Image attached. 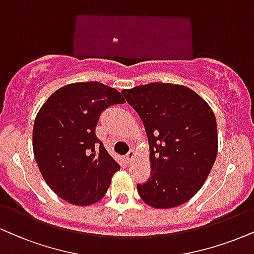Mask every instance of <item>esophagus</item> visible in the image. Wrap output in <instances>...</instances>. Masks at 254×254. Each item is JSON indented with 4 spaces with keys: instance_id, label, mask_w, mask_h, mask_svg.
Masks as SVG:
<instances>
[{
    "instance_id": "1",
    "label": "esophagus",
    "mask_w": 254,
    "mask_h": 254,
    "mask_svg": "<svg viewBox=\"0 0 254 254\" xmlns=\"http://www.w3.org/2000/svg\"><path fill=\"white\" fill-rule=\"evenodd\" d=\"M135 158H136V154H135V151H133V150H130L127 154V162H129V163L135 161Z\"/></svg>"
}]
</instances>
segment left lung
I'll list each match as a JSON object with an SVG mask.
<instances>
[{"label": "left lung", "instance_id": "1", "mask_svg": "<svg viewBox=\"0 0 254 254\" xmlns=\"http://www.w3.org/2000/svg\"><path fill=\"white\" fill-rule=\"evenodd\" d=\"M142 119L151 173L137 185L154 208H173L200 190L218 155V129L209 105L183 85L151 82L122 91Z\"/></svg>", "mask_w": 254, "mask_h": 254}]
</instances>
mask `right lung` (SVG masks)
I'll return each instance as SVG.
<instances>
[{"instance_id":"add662e5","label":"right lung","mask_w":254,"mask_h":254,"mask_svg":"<svg viewBox=\"0 0 254 254\" xmlns=\"http://www.w3.org/2000/svg\"><path fill=\"white\" fill-rule=\"evenodd\" d=\"M125 100L98 81L74 82L46 100L33 127V151L52 190L75 206L102 200L119 164L97 138L100 114Z\"/></svg>"}]
</instances>
